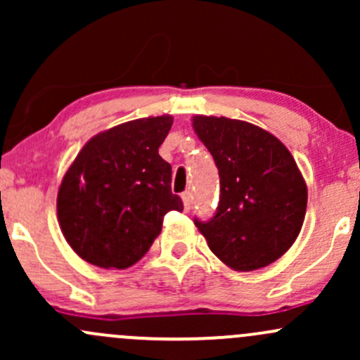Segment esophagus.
I'll list each match as a JSON object with an SVG mask.
<instances>
[{
    "label": "esophagus",
    "instance_id": "esophagus-1",
    "mask_svg": "<svg viewBox=\"0 0 360 360\" xmlns=\"http://www.w3.org/2000/svg\"><path fill=\"white\" fill-rule=\"evenodd\" d=\"M181 200H184L185 211H191L192 210V192L191 191H185L184 194H181Z\"/></svg>",
    "mask_w": 360,
    "mask_h": 360
}]
</instances>
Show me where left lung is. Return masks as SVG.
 Wrapping results in <instances>:
<instances>
[{"mask_svg":"<svg viewBox=\"0 0 360 360\" xmlns=\"http://www.w3.org/2000/svg\"><path fill=\"white\" fill-rule=\"evenodd\" d=\"M192 127L219 172V204L210 221L195 219L216 257L254 271L283 256L299 237L307 185L280 139L242 120L195 115Z\"/></svg>","mask_w":360,"mask_h":360,"instance_id":"left-lung-1","label":"left lung"}]
</instances>
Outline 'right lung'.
Returning <instances> with one entry per match:
<instances>
[{
  "mask_svg": "<svg viewBox=\"0 0 360 360\" xmlns=\"http://www.w3.org/2000/svg\"><path fill=\"white\" fill-rule=\"evenodd\" d=\"M173 117L132 120L91 139L58 188L61 233L79 257L104 269L134 266L161 233L172 194V165L158 149Z\"/></svg>",
  "mask_w": 360,
  "mask_h": 360,
  "instance_id": "1",
  "label": "right lung"
}]
</instances>
